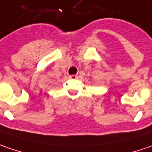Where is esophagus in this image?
Here are the masks:
<instances>
[{"label":"esophagus","instance_id":"obj_1","mask_svg":"<svg viewBox=\"0 0 152 152\" xmlns=\"http://www.w3.org/2000/svg\"><path fill=\"white\" fill-rule=\"evenodd\" d=\"M77 77H78L77 75H71V76H69V78H71V79H76Z\"/></svg>","mask_w":152,"mask_h":152}]
</instances>
